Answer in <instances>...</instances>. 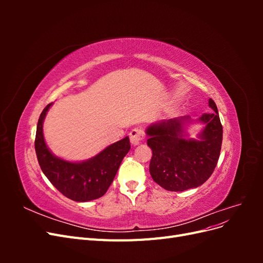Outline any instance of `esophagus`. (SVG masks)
Segmentation results:
<instances>
[{
  "label": "esophagus",
  "instance_id": "34e87169",
  "mask_svg": "<svg viewBox=\"0 0 263 263\" xmlns=\"http://www.w3.org/2000/svg\"><path fill=\"white\" fill-rule=\"evenodd\" d=\"M144 138H145V133L141 128H134L129 133V139H130L132 145L134 146L139 145L140 142L144 140Z\"/></svg>",
  "mask_w": 263,
  "mask_h": 263
}]
</instances>
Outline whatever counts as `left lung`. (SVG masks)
Wrapping results in <instances>:
<instances>
[{
	"label": "left lung",
	"mask_w": 263,
	"mask_h": 263,
	"mask_svg": "<svg viewBox=\"0 0 263 263\" xmlns=\"http://www.w3.org/2000/svg\"><path fill=\"white\" fill-rule=\"evenodd\" d=\"M213 113L203 114L206 126L200 140L183 138V122L187 117L168 119L148 127L147 144L153 150L149 172L166 191L181 192L202 185L216 166L222 141V126L217 106L210 99Z\"/></svg>",
	"instance_id": "left-lung-1"
}]
</instances>
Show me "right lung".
<instances>
[{
  "instance_id": "right-lung-1",
  "label": "right lung",
  "mask_w": 263,
  "mask_h": 263,
  "mask_svg": "<svg viewBox=\"0 0 263 263\" xmlns=\"http://www.w3.org/2000/svg\"><path fill=\"white\" fill-rule=\"evenodd\" d=\"M47 105L38 119L35 150L44 174L61 194L76 202H87L106 193L116 176L123 158L130 149L129 138L125 137L108 146L98 156L84 162H68L54 157L46 146L43 123Z\"/></svg>"
}]
</instances>
